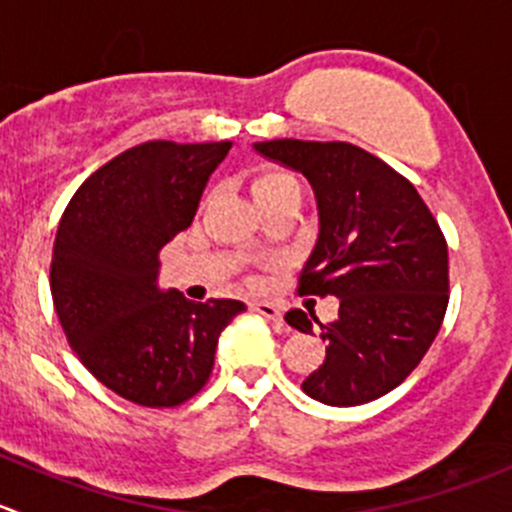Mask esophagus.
I'll return each instance as SVG.
<instances>
[{"instance_id": "esophagus-1", "label": "esophagus", "mask_w": 512, "mask_h": 512, "mask_svg": "<svg viewBox=\"0 0 512 512\" xmlns=\"http://www.w3.org/2000/svg\"><path fill=\"white\" fill-rule=\"evenodd\" d=\"M252 310L260 312L262 317H267V320H272V322L282 320V310L275 305V302H252Z\"/></svg>"}]
</instances>
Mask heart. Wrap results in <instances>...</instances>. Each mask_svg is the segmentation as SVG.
<instances>
[{
    "mask_svg": "<svg viewBox=\"0 0 512 512\" xmlns=\"http://www.w3.org/2000/svg\"><path fill=\"white\" fill-rule=\"evenodd\" d=\"M250 192L255 197L257 207H270L275 202L285 200H297L300 195V187H297V180L285 170H260L250 182Z\"/></svg>",
    "mask_w": 512,
    "mask_h": 512,
    "instance_id": "1",
    "label": "heart"
}]
</instances>
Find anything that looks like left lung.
Returning a JSON list of instances; mask_svg holds the SVG:
<instances>
[{
  "label": "left lung",
  "instance_id": "obj_1",
  "mask_svg": "<svg viewBox=\"0 0 512 512\" xmlns=\"http://www.w3.org/2000/svg\"><path fill=\"white\" fill-rule=\"evenodd\" d=\"M255 150L300 172L317 200L315 247L297 295L340 300L320 325L325 362L302 390L335 408L382 398L418 367L448 310V245L403 175L350 142L270 140ZM285 320L312 332L302 310Z\"/></svg>",
  "mask_w": 512,
  "mask_h": 512
}]
</instances>
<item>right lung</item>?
Here are the masks:
<instances>
[{"label": "right lung", "mask_w": 512, "mask_h": 512, "mask_svg": "<svg viewBox=\"0 0 512 512\" xmlns=\"http://www.w3.org/2000/svg\"><path fill=\"white\" fill-rule=\"evenodd\" d=\"M232 142H145L82 182L57 227L54 310L104 388L145 408H175L205 388L220 332L240 300L192 302L160 290V250L192 225Z\"/></svg>", "instance_id": "right-lung-1"}]
</instances>
